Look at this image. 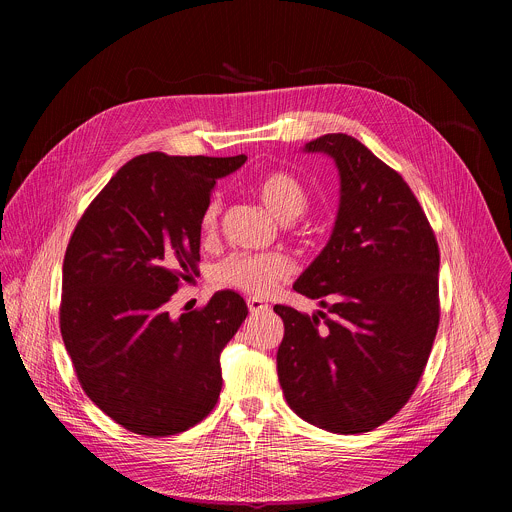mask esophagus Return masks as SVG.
Returning <instances> with one entry per match:
<instances>
[{"instance_id":"1","label":"esophagus","mask_w":512,"mask_h":512,"mask_svg":"<svg viewBox=\"0 0 512 512\" xmlns=\"http://www.w3.org/2000/svg\"><path fill=\"white\" fill-rule=\"evenodd\" d=\"M247 306H249L251 314H265V312H269V306L263 300H257V298H249Z\"/></svg>"}]
</instances>
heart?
Returning <instances> with one entry per match:
<instances>
[{
    "label": "heart",
    "mask_w": 512,
    "mask_h": 512,
    "mask_svg": "<svg viewBox=\"0 0 512 512\" xmlns=\"http://www.w3.org/2000/svg\"><path fill=\"white\" fill-rule=\"evenodd\" d=\"M257 192L263 204L281 221L300 216L308 204L310 194L306 186L289 172H269L257 182ZM223 200L218 194L210 196L200 214V231L212 237L221 221ZM291 275V261L283 253H231L218 261L212 269L216 285L237 289L241 294L265 298Z\"/></svg>",
    "instance_id": "heart-1"
}]
</instances>
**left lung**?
<instances>
[{
    "label": "left lung",
    "mask_w": 512,
    "mask_h": 512,
    "mask_svg": "<svg viewBox=\"0 0 512 512\" xmlns=\"http://www.w3.org/2000/svg\"><path fill=\"white\" fill-rule=\"evenodd\" d=\"M308 152L340 172L332 237L294 283L328 312L277 304L285 334L277 375L287 405L332 433H364L411 399L440 326V247L399 172L346 135Z\"/></svg>",
    "instance_id": "1"
}]
</instances>
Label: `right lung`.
I'll list each match as a JSON object with an SVG mask.
<instances>
[{
	"instance_id": "right-lung-1",
	"label": "right lung",
	"mask_w": 512,
	"mask_h": 512,
	"mask_svg": "<svg viewBox=\"0 0 512 512\" xmlns=\"http://www.w3.org/2000/svg\"><path fill=\"white\" fill-rule=\"evenodd\" d=\"M247 156L150 152L93 198L62 265L60 332L89 399L121 427L168 437L202 421L223 387L221 350L249 310L231 289L174 320L166 304L198 273L200 214L216 178Z\"/></svg>"
}]
</instances>
